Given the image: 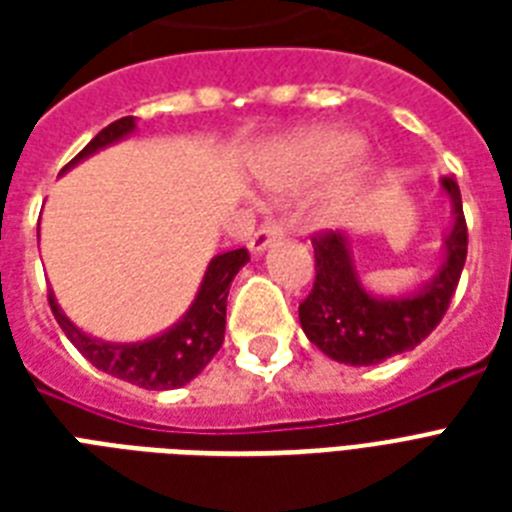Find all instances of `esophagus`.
Segmentation results:
<instances>
[{"label": "esophagus", "mask_w": 512, "mask_h": 512, "mask_svg": "<svg viewBox=\"0 0 512 512\" xmlns=\"http://www.w3.org/2000/svg\"><path fill=\"white\" fill-rule=\"evenodd\" d=\"M279 236H281V225L268 220V223L260 225V228L249 236V252H252V255H260V252H265V249L271 247L273 241L279 239Z\"/></svg>", "instance_id": "1"}]
</instances>
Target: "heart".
Instances as JSON below:
<instances>
[{"instance_id": "obj_1", "label": "heart", "mask_w": 512, "mask_h": 512, "mask_svg": "<svg viewBox=\"0 0 512 512\" xmlns=\"http://www.w3.org/2000/svg\"><path fill=\"white\" fill-rule=\"evenodd\" d=\"M358 151H361V138L356 132L342 127H316V130L297 132L271 151H265L257 159L255 170L271 191L297 193L327 180L350 162L345 175L337 177V183L321 193L311 215L319 228H340L356 215L361 191L372 175L366 159L361 156L355 159Z\"/></svg>"}]
</instances>
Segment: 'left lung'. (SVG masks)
Wrapping results in <instances>:
<instances>
[{
	"label": "left lung",
	"mask_w": 512,
	"mask_h": 512,
	"mask_svg": "<svg viewBox=\"0 0 512 512\" xmlns=\"http://www.w3.org/2000/svg\"><path fill=\"white\" fill-rule=\"evenodd\" d=\"M441 191L452 204V228L441 241L436 273L414 292L374 295L366 289L350 233L332 231L313 239L316 281L300 303V327L321 353L350 366L380 364L417 348L444 319L468 257V225L457 180L441 177Z\"/></svg>",
	"instance_id": "8db88e82"
}]
</instances>
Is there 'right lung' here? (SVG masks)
Masks as SVG:
<instances>
[{"label": "right lung", "mask_w": 512, "mask_h": 512, "mask_svg": "<svg viewBox=\"0 0 512 512\" xmlns=\"http://www.w3.org/2000/svg\"><path fill=\"white\" fill-rule=\"evenodd\" d=\"M138 130L135 116H124L100 130L71 162L63 167L68 172L87 156L98 154L103 148L114 146L119 140L130 138ZM247 249H231L209 260L199 292L193 297L191 308L183 319L175 321L170 329L140 342H108L87 335L60 311L58 300L50 292V308L60 329L74 342V348L90 361L95 369L111 374L116 380L132 382L146 390H175L191 382L204 366L212 361L225 337V303L228 289L236 273L247 265Z\"/></svg>", "instance_id": "right-lung-1"}]
</instances>
